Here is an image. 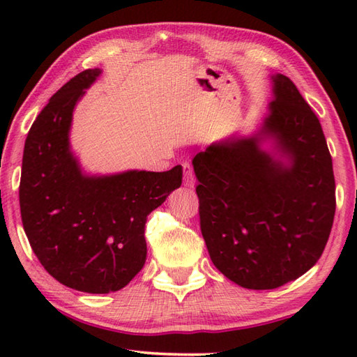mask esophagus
I'll list each match as a JSON object with an SVG mask.
<instances>
[{"instance_id": "esophagus-1", "label": "esophagus", "mask_w": 357, "mask_h": 357, "mask_svg": "<svg viewBox=\"0 0 357 357\" xmlns=\"http://www.w3.org/2000/svg\"><path fill=\"white\" fill-rule=\"evenodd\" d=\"M183 168H184V185L193 187L195 185V176H193V170L190 164H183Z\"/></svg>"}]
</instances>
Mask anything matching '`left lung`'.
<instances>
[{
	"mask_svg": "<svg viewBox=\"0 0 357 357\" xmlns=\"http://www.w3.org/2000/svg\"><path fill=\"white\" fill-rule=\"evenodd\" d=\"M274 100L253 137L193 157L209 257L239 287L273 289L315 264L335 214V179L321 124L294 83L275 75ZM273 137L288 165L259 149Z\"/></svg>",
	"mask_w": 357,
	"mask_h": 357,
	"instance_id": "8db88e82",
	"label": "left lung"
}]
</instances>
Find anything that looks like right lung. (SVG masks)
I'll return each instance as SVG.
<instances>
[{
    "mask_svg": "<svg viewBox=\"0 0 357 357\" xmlns=\"http://www.w3.org/2000/svg\"><path fill=\"white\" fill-rule=\"evenodd\" d=\"M100 69L58 89L28 132L19 187L23 228L52 277L77 291L124 288L146 261L144 223L183 183V168L86 176L69 149L77 100Z\"/></svg>",
    "mask_w": 357,
    "mask_h": 357,
    "instance_id": "1",
    "label": "right lung"
}]
</instances>
